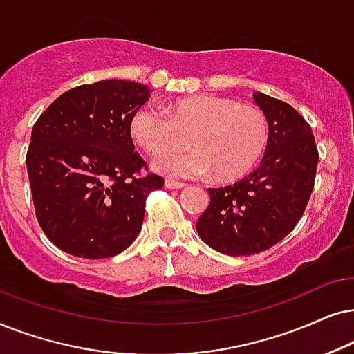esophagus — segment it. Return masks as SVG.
<instances>
[{"label": "esophagus", "mask_w": 354, "mask_h": 354, "mask_svg": "<svg viewBox=\"0 0 354 354\" xmlns=\"http://www.w3.org/2000/svg\"><path fill=\"white\" fill-rule=\"evenodd\" d=\"M165 186L169 187V189H181V187L186 186V183L176 181V180H167L165 181Z\"/></svg>", "instance_id": "34e87169"}]
</instances>
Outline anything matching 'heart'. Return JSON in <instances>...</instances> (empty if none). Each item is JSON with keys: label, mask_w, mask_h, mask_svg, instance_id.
<instances>
[{"label": "heart", "mask_w": 354, "mask_h": 354, "mask_svg": "<svg viewBox=\"0 0 354 354\" xmlns=\"http://www.w3.org/2000/svg\"><path fill=\"white\" fill-rule=\"evenodd\" d=\"M131 133L149 153L162 155L155 168L176 178L214 171L218 181H234L251 169L266 150L268 122L262 110L218 95H191L169 103L140 106ZM196 149L178 153L189 138Z\"/></svg>", "instance_id": "b5f03b06"}]
</instances>
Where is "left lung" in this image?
<instances>
[{
  "mask_svg": "<svg viewBox=\"0 0 354 354\" xmlns=\"http://www.w3.org/2000/svg\"><path fill=\"white\" fill-rule=\"evenodd\" d=\"M254 100L268 121L262 162L233 185L209 187L210 204L196 225L202 241L234 257L267 251L293 232L319 162L313 129L293 106L261 92Z\"/></svg>",
  "mask_w": 354,
  "mask_h": 354,
  "instance_id": "left-lung-1",
  "label": "left lung"
}]
</instances>
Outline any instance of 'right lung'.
Listing matches in <instances>:
<instances>
[{"instance_id":"right-lung-1","label":"right lung","mask_w":354,"mask_h":354,"mask_svg":"<svg viewBox=\"0 0 354 354\" xmlns=\"http://www.w3.org/2000/svg\"><path fill=\"white\" fill-rule=\"evenodd\" d=\"M149 88L100 81L71 88L35 121L26 155L40 228L61 251L106 259L142 228L145 201L162 189L134 150L131 120Z\"/></svg>"}]
</instances>
